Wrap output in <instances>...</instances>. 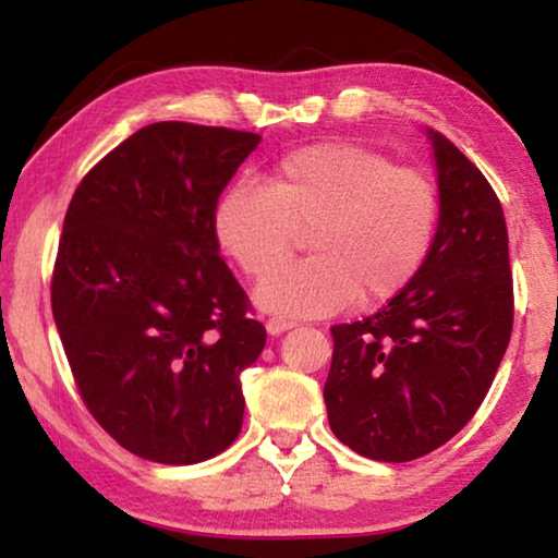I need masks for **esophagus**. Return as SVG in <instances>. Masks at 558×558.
Instances as JSON below:
<instances>
[{"label":"esophagus","instance_id":"esophagus-1","mask_svg":"<svg viewBox=\"0 0 558 558\" xmlns=\"http://www.w3.org/2000/svg\"><path fill=\"white\" fill-rule=\"evenodd\" d=\"M292 327H296V323H292V319H287V317H271L269 323H266V330H269V335H281V332L292 330Z\"/></svg>","mask_w":558,"mask_h":558}]
</instances>
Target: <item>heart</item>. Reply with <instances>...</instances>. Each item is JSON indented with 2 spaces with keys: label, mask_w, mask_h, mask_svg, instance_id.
<instances>
[{
  "label": "heart",
  "mask_w": 558,
  "mask_h": 558,
  "mask_svg": "<svg viewBox=\"0 0 558 558\" xmlns=\"http://www.w3.org/2000/svg\"><path fill=\"white\" fill-rule=\"evenodd\" d=\"M437 228L429 174L353 142L284 151L264 187L239 182L216 208L220 246L248 277L275 269L256 300L287 317L391 302L424 269ZM307 230L316 256L277 270Z\"/></svg>",
  "instance_id": "obj_1"
}]
</instances>
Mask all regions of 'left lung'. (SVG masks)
<instances>
[{"label":"left lung","mask_w":558,"mask_h":558,"mask_svg":"<svg viewBox=\"0 0 558 558\" xmlns=\"http://www.w3.org/2000/svg\"><path fill=\"white\" fill-rule=\"evenodd\" d=\"M429 136L439 228L424 269L376 315L332 327L330 429L378 462H411L447 445L490 391L513 332L498 195L445 134Z\"/></svg>","instance_id":"obj_1"}]
</instances>
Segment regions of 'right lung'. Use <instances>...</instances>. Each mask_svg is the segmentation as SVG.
Listing matches in <instances>:
<instances>
[{
	"instance_id": "obj_1",
	"label": "right lung",
	"mask_w": 558,
	"mask_h": 558,
	"mask_svg": "<svg viewBox=\"0 0 558 558\" xmlns=\"http://www.w3.org/2000/svg\"><path fill=\"white\" fill-rule=\"evenodd\" d=\"M258 142L159 121L90 167L68 205L52 317L90 416L142 460L205 462L241 432V371L266 330L218 256L216 208Z\"/></svg>"
}]
</instances>
